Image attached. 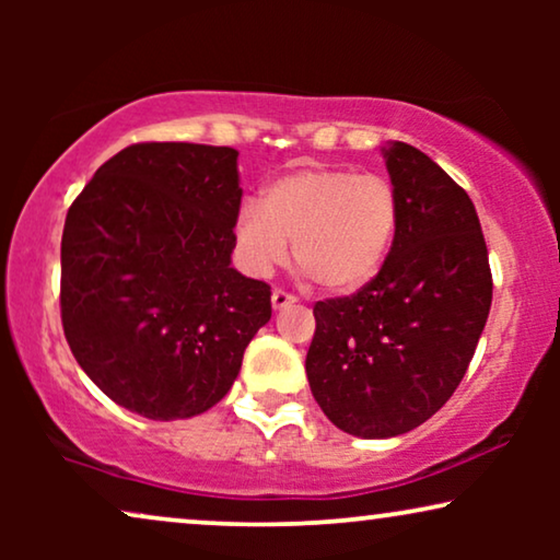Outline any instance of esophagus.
I'll use <instances>...</instances> for the list:
<instances>
[{"label": "esophagus", "instance_id": "obj_1", "mask_svg": "<svg viewBox=\"0 0 560 560\" xmlns=\"http://www.w3.org/2000/svg\"><path fill=\"white\" fill-rule=\"evenodd\" d=\"M295 303V295L285 293V290H272V308L275 311H282L288 308V305Z\"/></svg>", "mask_w": 560, "mask_h": 560}]
</instances>
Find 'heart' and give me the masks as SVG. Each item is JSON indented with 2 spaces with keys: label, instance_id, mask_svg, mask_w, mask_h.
<instances>
[{
  "label": "heart",
  "instance_id": "obj_1",
  "mask_svg": "<svg viewBox=\"0 0 560 560\" xmlns=\"http://www.w3.org/2000/svg\"><path fill=\"white\" fill-rule=\"evenodd\" d=\"M397 221L400 203L389 180L343 167H301L242 206L232 249L249 278H270L293 242L295 265L326 293L347 295L385 267Z\"/></svg>",
  "mask_w": 560,
  "mask_h": 560
}]
</instances>
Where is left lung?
I'll list each match as a JSON object with an SVG mask.
<instances>
[{
	"mask_svg": "<svg viewBox=\"0 0 560 560\" xmlns=\"http://www.w3.org/2000/svg\"><path fill=\"white\" fill-rule=\"evenodd\" d=\"M400 221L385 267L351 298L320 301L305 374L336 428L393 439L425 423L464 380L492 305L471 198L408 142L382 148Z\"/></svg>",
	"mask_w": 560,
	"mask_h": 560,
	"instance_id": "1",
	"label": "left lung"
}]
</instances>
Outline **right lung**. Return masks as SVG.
<instances>
[{
  "label": "right lung",
  "instance_id": "1",
  "mask_svg": "<svg viewBox=\"0 0 560 560\" xmlns=\"http://www.w3.org/2000/svg\"><path fill=\"white\" fill-rule=\"evenodd\" d=\"M240 152L129 144L68 209L60 316L75 362L150 420L213 408L272 316L270 285L232 267Z\"/></svg>",
  "mask_w": 560,
  "mask_h": 560
}]
</instances>
